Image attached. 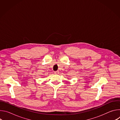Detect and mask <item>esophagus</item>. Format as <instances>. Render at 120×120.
Returning <instances> with one entry per match:
<instances>
[{"mask_svg": "<svg viewBox=\"0 0 120 120\" xmlns=\"http://www.w3.org/2000/svg\"><path fill=\"white\" fill-rule=\"evenodd\" d=\"M54 73H55V74H58V71H55Z\"/></svg>", "mask_w": 120, "mask_h": 120, "instance_id": "obj_1", "label": "esophagus"}]
</instances>
